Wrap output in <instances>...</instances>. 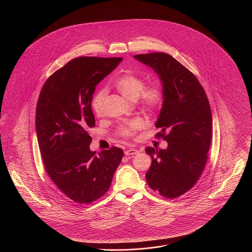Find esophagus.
<instances>
[{"instance_id":"34e87169","label":"esophagus","mask_w":252,"mask_h":252,"mask_svg":"<svg viewBox=\"0 0 252 252\" xmlns=\"http://www.w3.org/2000/svg\"><path fill=\"white\" fill-rule=\"evenodd\" d=\"M138 153H139V151L137 149H134V148H129V149L126 150V152H125V154L126 156H134V155H136Z\"/></svg>"}]
</instances>
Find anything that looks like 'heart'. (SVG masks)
<instances>
[{
    "label": "heart",
    "mask_w": 252,
    "mask_h": 252,
    "mask_svg": "<svg viewBox=\"0 0 252 252\" xmlns=\"http://www.w3.org/2000/svg\"><path fill=\"white\" fill-rule=\"evenodd\" d=\"M145 86L144 80L135 73H125L113 81V87L122 95L128 101H137L139 106L145 112H152L162 102L163 94L160 88L157 85ZM106 97V91L100 90L93 98L92 106L96 115L101 116L104 112L103 104ZM142 123L139 120H132L119 128V133L123 137H132L135 132L140 129Z\"/></svg>",
    "instance_id": "1"
}]
</instances>
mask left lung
Here are the masks:
<instances>
[{"label": "left lung", "mask_w": 252, "mask_h": 252, "mask_svg": "<svg viewBox=\"0 0 252 252\" xmlns=\"http://www.w3.org/2000/svg\"><path fill=\"white\" fill-rule=\"evenodd\" d=\"M162 83L163 102L157 138L166 149L147 147L152 163L145 178L149 187L167 198L188 192L203 172L212 141V111L202 86L192 72L165 53L136 55Z\"/></svg>", "instance_id": "obj_1"}]
</instances>
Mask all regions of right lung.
<instances>
[{
  "label": "right lung",
  "mask_w": 252,
  "mask_h": 252,
  "mask_svg": "<svg viewBox=\"0 0 252 252\" xmlns=\"http://www.w3.org/2000/svg\"><path fill=\"white\" fill-rule=\"evenodd\" d=\"M122 58L81 57L69 61L43 85L36 109L37 143L45 170L72 201L90 204L108 192L124 151L90 150L95 126L92 100L96 85Z\"/></svg>",
  "instance_id": "1"
}]
</instances>
